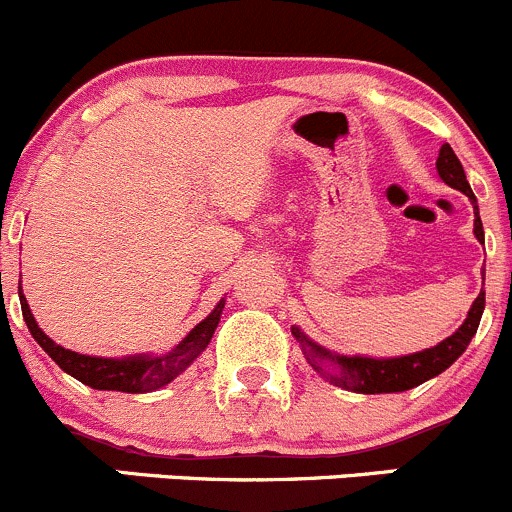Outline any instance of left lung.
Masks as SVG:
<instances>
[{
  "instance_id": "8db88e82",
  "label": "left lung",
  "mask_w": 512,
  "mask_h": 512,
  "mask_svg": "<svg viewBox=\"0 0 512 512\" xmlns=\"http://www.w3.org/2000/svg\"><path fill=\"white\" fill-rule=\"evenodd\" d=\"M438 175L446 185L461 190L471 198L473 203V232H476L478 242H485L483 237V223H480L478 215V200L473 195L471 185L466 180V170H463L461 160H458L453 148L448 143H443L441 153L436 160ZM483 282H485V270H483ZM485 309V292L480 289V294L473 302L471 312H468L466 322L456 329L448 339L438 342L436 347L423 349V352L409 354V356H391V359H371V356H344L334 354L329 349L319 347L317 342L307 337L299 327H292L294 339L302 347L304 359L309 361L314 371H317L322 379H327L329 384L342 386L347 391H356V394H396V391H409L414 386L423 384V381L433 379L441 371H446L453 361L458 359L466 347L471 344V339L476 337L480 317H483Z\"/></svg>"
}]
</instances>
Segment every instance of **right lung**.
Returning <instances> with one entry per match:
<instances>
[{
  "label": "right lung",
  "instance_id": "right-lung-1",
  "mask_svg": "<svg viewBox=\"0 0 512 512\" xmlns=\"http://www.w3.org/2000/svg\"><path fill=\"white\" fill-rule=\"evenodd\" d=\"M19 302H22L24 322H27L36 344L61 366V371H66V374H71L74 379H79L81 384L91 386V389L126 391V394H146V391L163 389V386L170 384L175 376L183 374V371L205 352V347H208L210 339H213L215 329H218L220 314H223L225 307V299H220L218 307H215L198 327L190 329L188 337H185L178 347L170 349L168 354H141L123 356V359H103V356L71 352V349L59 347L54 339L46 337L39 329V324H36L22 287H19Z\"/></svg>",
  "mask_w": 512,
  "mask_h": 512
}]
</instances>
